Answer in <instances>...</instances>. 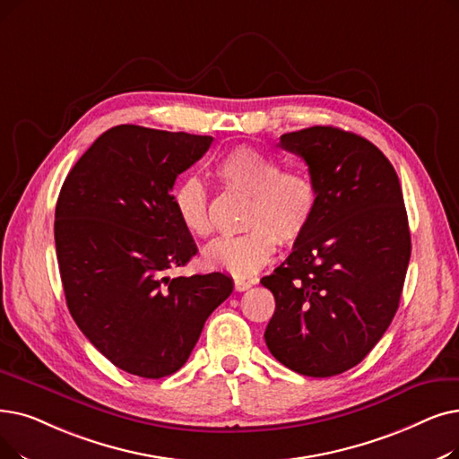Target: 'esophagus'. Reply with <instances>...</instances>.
Here are the masks:
<instances>
[{"mask_svg": "<svg viewBox=\"0 0 459 459\" xmlns=\"http://www.w3.org/2000/svg\"><path fill=\"white\" fill-rule=\"evenodd\" d=\"M253 285H255L253 279H242V277H236V279H234V289H236L238 292H244V290L251 289Z\"/></svg>", "mask_w": 459, "mask_h": 459, "instance_id": "esophagus-1", "label": "esophagus"}]
</instances>
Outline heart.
<instances>
[{"label":"heart","instance_id":"b5f03b06","mask_svg":"<svg viewBox=\"0 0 459 459\" xmlns=\"http://www.w3.org/2000/svg\"><path fill=\"white\" fill-rule=\"evenodd\" d=\"M215 176L229 189L247 195L240 236H227L203 251L208 268L234 277H249L263 270L281 244H294L307 232L318 206V187L302 169H283L281 159L253 146L227 152L213 167ZM178 221L196 236L213 232L210 198L204 184L186 178L172 191Z\"/></svg>","mask_w":459,"mask_h":459}]
</instances>
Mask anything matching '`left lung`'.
Returning <instances> with one entry per match:
<instances>
[{"mask_svg": "<svg viewBox=\"0 0 459 459\" xmlns=\"http://www.w3.org/2000/svg\"><path fill=\"white\" fill-rule=\"evenodd\" d=\"M318 187L307 232L261 283L275 311L264 340L275 360L307 377L360 364L400 306L411 258L403 193L385 153L364 136L315 126L281 136Z\"/></svg>", "mask_w": 459, "mask_h": 459, "instance_id": "1", "label": "left lung"}]
</instances>
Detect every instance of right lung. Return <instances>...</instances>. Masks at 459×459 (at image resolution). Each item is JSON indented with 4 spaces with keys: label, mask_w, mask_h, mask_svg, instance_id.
I'll return each mask as SVG.
<instances>
[{
    "label": "right lung",
    "mask_w": 459,
    "mask_h": 459,
    "mask_svg": "<svg viewBox=\"0 0 459 459\" xmlns=\"http://www.w3.org/2000/svg\"><path fill=\"white\" fill-rule=\"evenodd\" d=\"M213 138L116 126L67 174L56 204V255L71 316L131 375L180 369L212 311L232 292L221 272L169 277L196 255L172 187Z\"/></svg>",
    "instance_id": "add662e5"
}]
</instances>
